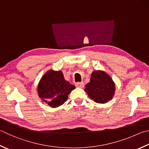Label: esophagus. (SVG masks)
I'll list each match as a JSON object with an SVG mask.
<instances>
[{
  "label": "esophagus",
  "mask_w": 149,
  "mask_h": 149,
  "mask_svg": "<svg viewBox=\"0 0 149 149\" xmlns=\"http://www.w3.org/2000/svg\"><path fill=\"white\" fill-rule=\"evenodd\" d=\"M76 86L78 87V88H82L84 87V84L83 82H77L76 83Z\"/></svg>",
  "instance_id": "obj_1"
}]
</instances>
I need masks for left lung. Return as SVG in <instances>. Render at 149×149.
I'll list each match as a JSON object with an SVG mask.
<instances>
[{"label": "left lung", "mask_w": 149, "mask_h": 149, "mask_svg": "<svg viewBox=\"0 0 149 149\" xmlns=\"http://www.w3.org/2000/svg\"><path fill=\"white\" fill-rule=\"evenodd\" d=\"M84 90L95 102L104 104L113 98L116 84L108 74L98 70L92 72L90 82L86 84Z\"/></svg>", "instance_id": "left-lung-1"}]
</instances>
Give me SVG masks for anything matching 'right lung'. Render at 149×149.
<instances>
[{
    "instance_id": "1",
    "label": "right lung",
    "mask_w": 149,
    "mask_h": 149,
    "mask_svg": "<svg viewBox=\"0 0 149 149\" xmlns=\"http://www.w3.org/2000/svg\"><path fill=\"white\" fill-rule=\"evenodd\" d=\"M75 86L65 80L61 71L49 70L41 77L38 85L40 99L52 108L62 105Z\"/></svg>"
}]
</instances>
